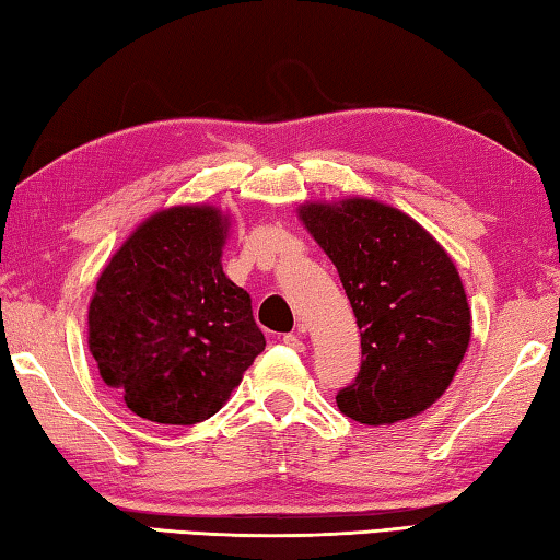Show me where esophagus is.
<instances>
[{
  "mask_svg": "<svg viewBox=\"0 0 560 560\" xmlns=\"http://www.w3.org/2000/svg\"><path fill=\"white\" fill-rule=\"evenodd\" d=\"M303 338H306V336H303V330H293V334L283 336V343H287L293 350H303V348H306V340H303Z\"/></svg>",
  "mask_w": 560,
  "mask_h": 560,
  "instance_id": "34e87169",
  "label": "esophagus"
}]
</instances>
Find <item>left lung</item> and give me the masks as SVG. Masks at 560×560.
I'll return each mask as SVG.
<instances>
[{
	"label": "left lung",
	"instance_id": "left-lung-1",
	"mask_svg": "<svg viewBox=\"0 0 560 560\" xmlns=\"http://www.w3.org/2000/svg\"><path fill=\"white\" fill-rule=\"evenodd\" d=\"M353 306L363 363L336 395L360 424H393L440 400L469 348L471 311L442 244L390 205L350 197L299 207Z\"/></svg>",
	"mask_w": 560,
	"mask_h": 560
}]
</instances>
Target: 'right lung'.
I'll return each instance as SVG.
<instances>
[{
  "label": "right lung",
  "instance_id": "add662e5",
  "mask_svg": "<svg viewBox=\"0 0 560 560\" xmlns=\"http://www.w3.org/2000/svg\"><path fill=\"white\" fill-rule=\"evenodd\" d=\"M230 220L210 205L155 212L101 271L89 348L138 417L197 424L222 410L267 340L222 271Z\"/></svg>",
  "mask_w": 560,
  "mask_h": 560
}]
</instances>
